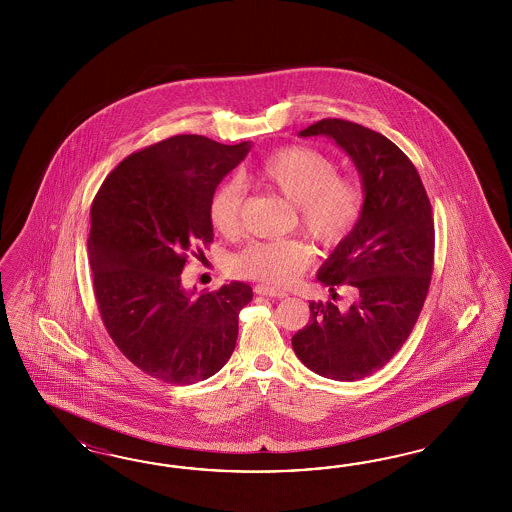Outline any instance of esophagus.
<instances>
[{
	"mask_svg": "<svg viewBox=\"0 0 512 512\" xmlns=\"http://www.w3.org/2000/svg\"><path fill=\"white\" fill-rule=\"evenodd\" d=\"M255 293L261 296H270V298H285L287 296L283 289H276V287H270V285H264V283L255 287Z\"/></svg>",
	"mask_w": 512,
	"mask_h": 512,
	"instance_id": "esophagus-1",
	"label": "esophagus"
}]
</instances>
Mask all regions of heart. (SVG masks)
<instances>
[{
  "mask_svg": "<svg viewBox=\"0 0 512 512\" xmlns=\"http://www.w3.org/2000/svg\"><path fill=\"white\" fill-rule=\"evenodd\" d=\"M257 180L291 202L300 227L323 246H338L353 229L364 208V189L355 178L338 176L332 157L310 146H289L264 159ZM217 233L233 238L242 231V189L236 182L217 187L208 204ZM311 248L302 240L253 242L234 257L240 276L268 283H289L311 263Z\"/></svg>",
  "mask_w": 512,
  "mask_h": 512,
  "instance_id": "1",
  "label": "heart"
}]
</instances>
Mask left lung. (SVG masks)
<instances>
[{"label":"left lung","instance_id":"left-lung-1","mask_svg":"<svg viewBox=\"0 0 512 512\" xmlns=\"http://www.w3.org/2000/svg\"><path fill=\"white\" fill-rule=\"evenodd\" d=\"M334 140L357 167L364 208L357 227L328 255L317 281L351 289L353 302H310V325L293 349L311 372L357 381L394 357L428 295L434 266V217L419 172L387 137L364 125L328 118L298 133Z\"/></svg>","mask_w":512,"mask_h":512}]
</instances>
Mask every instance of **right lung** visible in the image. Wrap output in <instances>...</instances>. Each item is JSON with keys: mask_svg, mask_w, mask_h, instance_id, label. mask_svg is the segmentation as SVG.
I'll return each instance as SVG.
<instances>
[{"mask_svg": "<svg viewBox=\"0 0 512 512\" xmlns=\"http://www.w3.org/2000/svg\"><path fill=\"white\" fill-rule=\"evenodd\" d=\"M249 150L176 135L125 157L93 199L88 253L101 319L125 357L165 383L204 381L233 355L251 287L231 281L197 295L182 270L189 251L214 240L208 204Z\"/></svg>", "mask_w": 512, "mask_h": 512, "instance_id": "obj_1", "label": "right lung"}]
</instances>
